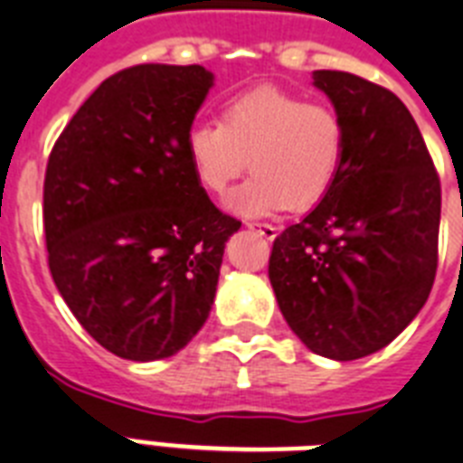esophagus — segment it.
Listing matches in <instances>:
<instances>
[{
    "label": "esophagus",
    "instance_id": "34e87169",
    "mask_svg": "<svg viewBox=\"0 0 463 463\" xmlns=\"http://www.w3.org/2000/svg\"><path fill=\"white\" fill-rule=\"evenodd\" d=\"M247 228H250L251 232H259V235L266 240H273L278 235L276 225H269V223H247Z\"/></svg>",
    "mask_w": 463,
    "mask_h": 463
}]
</instances>
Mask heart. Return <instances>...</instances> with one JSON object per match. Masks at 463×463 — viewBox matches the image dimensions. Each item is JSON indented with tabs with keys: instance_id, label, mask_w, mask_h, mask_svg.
<instances>
[{
	"instance_id": "obj_1",
	"label": "heart",
	"mask_w": 463,
	"mask_h": 463,
	"mask_svg": "<svg viewBox=\"0 0 463 463\" xmlns=\"http://www.w3.org/2000/svg\"><path fill=\"white\" fill-rule=\"evenodd\" d=\"M185 154L206 193L221 194L247 168V183L228 199L244 219L318 204L345 159V123L328 104L278 88H257L225 101L223 118L194 121Z\"/></svg>"
}]
</instances>
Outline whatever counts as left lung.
Here are the masks:
<instances>
[{
	"label": "left lung",
	"mask_w": 463,
	"mask_h": 463,
	"mask_svg": "<svg viewBox=\"0 0 463 463\" xmlns=\"http://www.w3.org/2000/svg\"><path fill=\"white\" fill-rule=\"evenodd\" d=\"M314 88L345 123V159L330 193L276 238L269 278L314 354L354 362L390 345L430 295L439 180L400 97L342 71H314Z\"/></svg>",
	"instance_id": "1"
}]
</instances>
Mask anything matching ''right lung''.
Wrapping results in <instances>:
<instances>
[{"label":"right lung","instance_id":"obj_1","mask_svg":"<svg viewBox=\"0 0 463 463\" xmlns=\"http://www.w3.org/2000/svg\"><path fill=\"white\" fill-rule=\"evenodd\" d=\"M212 88L204 66L121 71L78 109L49 156V270L78 323L121 359H168L197 335L240 228L212 204L185 154Z\"/></svg>","mask_w":463,"mask_h":463}]
</instances>
